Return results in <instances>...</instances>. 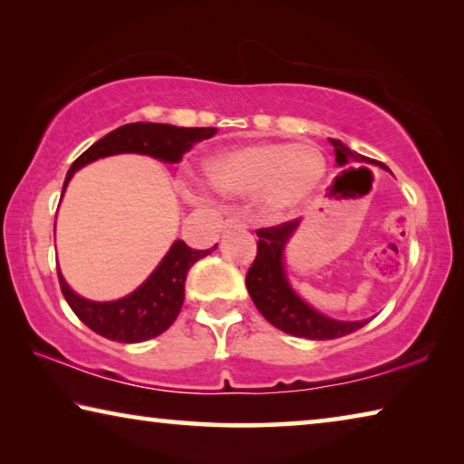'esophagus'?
<instances>
[{"mask_svg": "<svg viewBox=\"0 0 464 464\" xmlns=\"http://www.w3.org/2000/svg\"><path fill=\"white\" fill-rule=\"evenodd\" d=\"M225 227H229V229H247V221L241 217H229L225 218Z\"/></svg>", "mask_w": 464, "mask_h": 464, "instance_id": "esophagus-1", "label": "esophagus"}]
</instances>
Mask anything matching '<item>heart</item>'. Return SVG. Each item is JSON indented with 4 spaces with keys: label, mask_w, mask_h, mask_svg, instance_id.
Returning a JSON list of instances; mask_svg holds the SVG:
<instances>
[{
    "label": "heart",
    "mask_w": 464,
    "mask_h": 464,
    "mask_svg": "<svg viewBox=\"0 0 464 464\" xmlns=\"http://www.w3.org/2000/svg\"><path fill=\"white\" fill-rule=\"evenodd\" d=\"M218 192L257 196L274 210L293 208L315 192L325 176V157L313 145L268 143L227 151L208 163Z\"/></svg>",
    "instance_id": "obj_1"
}]
</instances>
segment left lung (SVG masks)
<instances>
[{
	"instance_id": "8db88e82",
	"label": "left lung",
	"mask_w": 464,
	"mask_h": 464,
	"mask_svg": "<svg viewBox=\"0 0 464 464\" xmlns=\"http://www.w3.org/2000/svg\"><path fill=\"white\" fill-rule=\"evenodd\" d=\"M335 147L337 166H343L352 160H366L364 155L354 153L340 140H332ZM382 166V163H381ZM389 169L387 166H382ZM298 227V218L282 225L257 229V254L246 274V285L251 301L262 313L268 324L282 329L285 334L307 337V340H334L348 335L364 327L366 321H335L321 315L290 288L285 268H282V249L286 239Z\"/></svg>"
}]
</instances>
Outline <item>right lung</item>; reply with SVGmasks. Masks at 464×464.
<instances>
[{
  "label": "right lung",
  "instance_id": "obj_1",
  "mask_svg": "<svg viewBox=\"0 0 464 464\" xmlns=\"http://www.w3.org/2000/svg\"><path fill=\"white\" fill-rule=\"evenodd\" d=\"M215 135L217 129L213 127L186 129L157 122L124 124V127L108 132L106 137L96 140L88 151L77 157L67 171L63 190L72 179L73 171L83 168L85 163L100 160V157L116 153H145L161 161L176 163L196 143ZM213 249H192L184 241H176L151 276L135 293L119 298V301L96 303L75 295L57 270L59 286L69 307L92 332L121 343L145 342L163 334L174 324L184 303L188 270Z\"/></svg>",
  "mask_w": 464,
  "mask_h": 464
}]
</instances>
